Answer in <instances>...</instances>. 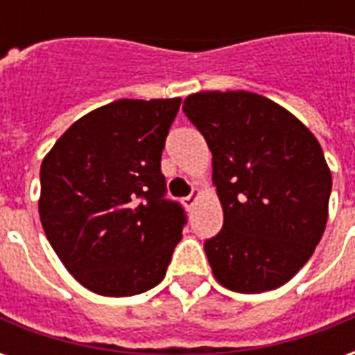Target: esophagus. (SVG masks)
Returning <instances> with one entry per match:
<instances>
[{
	"instance_id": "1",
	"label": "esophagus",
	"mask_w": 355,
	"mask_h": 355,
	"mask_svg": "<svg viewBox=\"0 0 355 355\" xmlns=\"http://www.w3.org/2000/svg\"><path fill=\"white\" fill-rule=\"evenodd\" d=\"M198 198H200V190H198V188H193L192 193H190L188 198H184V200H182V203H184V205H186V207H188V209H192V207H193V203L198 201Z\"/></svg>"
}]
</instances>
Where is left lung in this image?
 <instances>
[{"instance_id":"1","label":"left lung","mask_w":355,"mask_h":355,"mask_svg":"<svg viewBox=\"0 0 355 355\" xmlns=\"http://www.w3.org/2000/svg\"><path fill=\"white\" fill-rule=\"evenodd\" d=\"M182 110L213 154L223 230L205 241L215 279L236 293L282 287L325 232L331 171L320 142L274 101L247 91H201Z\"/></svg>"}]
</instances>
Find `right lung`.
<instances>
[{
    "mask_svg": "<svg viewBox=\"0 0 355 355\" xmlns=\"http://www.w3.org/2000/svg\"><path fill=\"white\" fill-rule=\"evenodd\" d=\"M180 98L110 102L72 123L43 157L40 218L85 289L132 297L162 282L184 211L167 201L162 152Z\"/></svg>",
    "mask_w": 355,
    "mask_h": 355,
    "instance_id": "add662e5",
    "label": "right lung"
}]
</instances>
